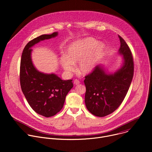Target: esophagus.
<instances>
[{
    "label": "esophagus",
    "mask_w": 152,
    "mask_h": 152,
    "mask_svg": "<svg viewBox=\"0 0 152 152\" xmlns=\"http://www.w3.org/2000/svg\"><path fill=\"white\" fill-rule=\"evenodd\" d=\"M74 83H75V85H78V84L80 83V81H79V80H77V79H75V80H74Z\"/></svg>",
    "instance_id": "obj_1"
}]
</instances>
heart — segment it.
<instances>
[{
    "label": "heart",
    "mask_w": 152,
    "mask_h": 152,
    "mask_svg": "<svg viewBox=\"0 0 152 152\" xmlns=\"http://www.w3.org/2000/svg\"><path fill=\"white\" fill-rule=\"evenodd\" d=\"M91 38L74 42L67 50L66 57L61 59L64 69L67 72L74 71V64L80 62L77 72L81 75L90 72L103 56L104 45Z\"/></svg>",
    "instance_id": "1"
}]
</instances>
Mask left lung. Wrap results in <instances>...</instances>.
<instances>
[{"label": "left lung", "mask_w": 152, "mask_h": 152, "mask_svg": "<svg viewBox=\"0 0 152 152\" xmlns=\"http://www.w3.org/2000/svg\"><path fill=\"white\" fill-rule=\"evenodd\" d=\"M120 41L119 52L124 62L114 74H107L102 67L97 66L85 76V102L87 110L94 115L103 117L115 111L123 102L134 76V64L131 49L124 39Z\"/></svg>", "instance_id": "8db88e82"}]
</instances>
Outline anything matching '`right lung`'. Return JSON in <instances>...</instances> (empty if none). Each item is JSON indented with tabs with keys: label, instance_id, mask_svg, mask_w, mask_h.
<instances>
[{
	"label": "right lung",
	"instance_id": "right-lung-1",
	"mask_svg": "<svg viewBox=\"0 0 152 152\" xmlns=\"http://www.w3.org/2000/svg\"><path fill=\"white\" fill-rule=\"evenodd\" d=\"M58 35H41L30 41L21 55L20 67L21 88L32 110L39 115L49 117L56 115L63 107L66 97L73 88L72 80H63L55 74H45L34 66L31 52L34 45L40 41Z\"/></svg>",
	"mask_w": 152,
	"mask_h": 152
}]
</instances>
